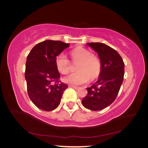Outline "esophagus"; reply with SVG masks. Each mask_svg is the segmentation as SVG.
<instances>
[{
  "mask_svg": "<svg viewBox=\"0 0 148 148\" xmlns=\"http://www.w3.org/2000/svg\"><path fill=\"white\" fill-rule=\"evenodd\" d=\"M70 86V87H72V88H74V89H76V90H78V89H79V87H78V86Z\"/></svg>",
  "mask_w": 148,
  "mask_h": 148,
  "instance_id": "1",
  "label": "esophagus"
}]
</instances>
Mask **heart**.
Masks as SVG:
<instances>
[{
    "label": "heart",
    "mask_w": 148,
    "mask_h": 148,
    "mask_svg": "<svg viewBox=\"0 0 148 148\" xmlns=\"http://www.w3.org/2000/svg\"><path fill=\"white\" fill-rule=\"evenodd\" d=\"M71 57L74 61H79L76 67V73H72L64 78L65 83L73 85H81L95 79L101 72V62L96 56L91 53L88 49L84 47H76L71 51ZM56 66L59 72L67 74L69 72V61L67 56L61 53L55 60Z\"/></svg>",
    "instance_id": "heart-1"
}]
</instances>
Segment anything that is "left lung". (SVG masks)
<instances>
[{
  "instance_id": "8db88e82",
  "label": "left lung",
  "mask_w": 148,
  "mask_h": 148,
  "mask_svg": "<svg viewBox=\"0 0 148 148\" xmlns=\"http://www.w3.org/2000/svg\"><path fill=\"white\" fill-rule=\"evenodd\" d=\"M97 53L101 62L97 81L87 88L83 105L92 111H100L110 106L118 95L125 74V64L120 54L108 45L99 42L87 43Z\"/></svg>"
}]
</instances>
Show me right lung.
Masks as SVG:
<instances>
[{"instance_id": "right-lung-1", "label": "right lung", "mask_w": 148, "mask_h": 148, "mask_svg": "<svg viewBox=\"0 0 148 148\" xmlns=\"http://www.w3.org/2000/svg\"><path fill=\"white\" fill-rule=\"evenodd\" d=\"M69 44L45 40L36 45L27 56L25 78L30 99L37 108L46 111L56 109L68 86L59 81L56 58Z\"/></svg>"}]
</instances>
